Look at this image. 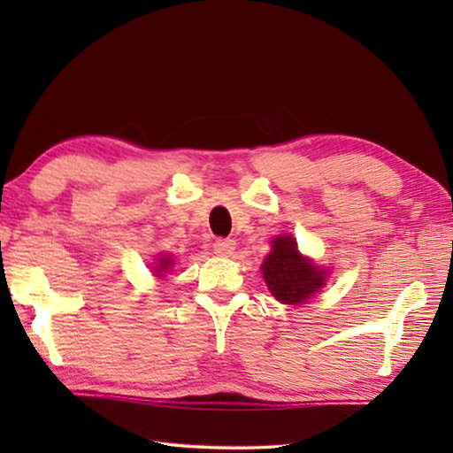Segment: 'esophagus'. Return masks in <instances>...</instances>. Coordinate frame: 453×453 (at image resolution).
<instances>
[{"label":"esophagus","instance_id":"1","mask_svg":"<svg viewBox=\"0 0 453 453\" xmlns=\"http://www.w3.org/2000/svg\"><path fill=\"white\" fill-rule=\"evenodd\" d=\"M234 250H235L234 240H224V237H221V240L213 242V254L218 256H232Z\"/></svg>","mask_w":453,"mask_h":453}]
</instances>
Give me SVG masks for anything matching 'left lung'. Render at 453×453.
Masks as SVG:
<instances>
[{"label":"left lung","instance_id":"1","mask_svg":"<svg viewBox=\"0 0 453 453\" xmlns=\"http://www.w3.org/2000/svg\"><path fill=\"white\" fill-rule=\"evenodd\" d=\"M272 254L264 259L262 272L267 288L281 303H303L324 286L326 270H318L300 251L291 235L272 242Z\"/></svg>","mask_w":453,"mask_h":453}]
</instances>
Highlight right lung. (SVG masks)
<instances>
[{"mask_svg": "<svg viewBox=\"0 0 453 453\" xmlns=\"http://www.w3.org/2000/svg\"><path fill=\"white\" fill-rule=\"evenodd\" d=\"M157 262H159V264H157L156 267H153V270L157 272V275H162V272H167V270H170V267H172V259H170V257H159Z\"/></svg>", "mask_w": 453, "mask_h": 453, "instance_id": "right-lung-1", "label": "right lung"}]
</instances>
